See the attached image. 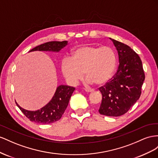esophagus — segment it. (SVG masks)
<instances>
[{
    "label": "esophagus",
    "instance_id": "esophagus-1",
    "mask_svg": "<svg viewBox=\"0 0 158 158\" xmlns=\"http://www.w3.org/2000/svg\"><path fill=\"white\" fill-rule=\"evenodd\" d=\"M85 91H86L87 93H91V92L93 91V90H91V89H85Z\"/></svg>",
    "mask_w": 158,
    "mask_h": 158
}]
</instances>
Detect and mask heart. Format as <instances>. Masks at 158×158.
Wrapping results in <instances>:
<instances>
[{
  "mask_svg": "<svg viewBox=\"0 0 158 158\" xmlns=\"http://www.w3.org/2000/svg\"><path fill=\"white\" fill-rule=\"evenodd\" d=\"M116 64L114 51L109 46L93 45L79 46L61 62V69L71 85H75L85 75L89 85L102 86L111 79Z\"/></svg>",
  "mask_w": 158,
  "mask_h": 158,
  "instance_id": "heart-1",
  "label": "heart"
}]
</instances>
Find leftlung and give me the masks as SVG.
I'll return each instance as SVG.
<instances>
[{
    "label": "left lung",
    "mask_w": 158,
    "mask_h": 158,
    "mask_svg": "<svg viewBox=\"0 0 158 158\" xmlns=\"http://www.w3.org/2000/svg\"><path fill=\"white\" fill-rule=\"evenodd\" d=\"M111 40L118 51L120 64L110 81L99 88L102 97L98 112L108 116H120L140 97L145 74L138 54L127 44Z\"/></svg>",
    "instance_id": "obj_1"
}]
</instances>
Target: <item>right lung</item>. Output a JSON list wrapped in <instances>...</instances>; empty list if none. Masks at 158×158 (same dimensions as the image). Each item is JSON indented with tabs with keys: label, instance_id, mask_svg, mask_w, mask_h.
<instances>
[{
	"label": "right lung",
	"instance_id": "right-lung-1",
	"mask_svg": "<svg viewBox=\"0 0 158 158\" xmlns=\"http://www.w3.org/2000/svg\"><path fill=\"white\" fill-rule=\"evenodd\" d=\"M67 44V41L48 42L39 45L31 49L30 52L52 51L58 52ZM74 91L75 88L73 87L60 85L57 88L50 102L37 111L27 110L21 108L16 102V104L30 121L39 124H51L59 120L61 118Z\"/></svg>",
	"mask_w": 158,
	"mask_h": 158
}]
</instances>
